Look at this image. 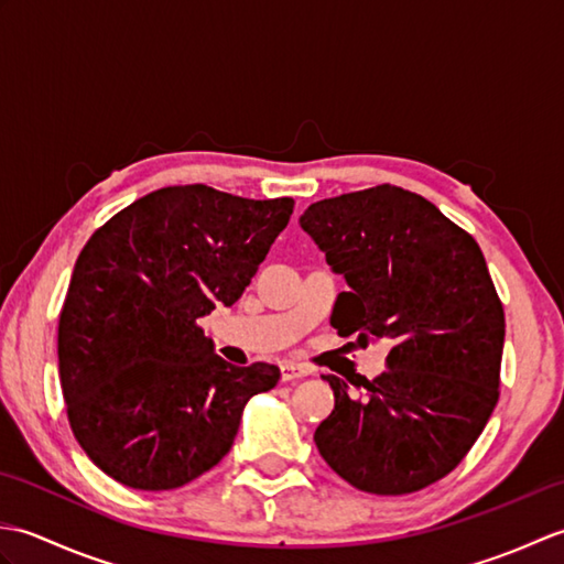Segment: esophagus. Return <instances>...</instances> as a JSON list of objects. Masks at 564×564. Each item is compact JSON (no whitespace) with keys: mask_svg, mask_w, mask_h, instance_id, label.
<instances>
[{"mask_svg":"<svg viewBox=\"0 0 564 564\" xmlns=\"http://www.w3.org/2000/svg\"><path fill=\"white\" fill-rule=\"evenodd\" d=\"M310 376V368L303 364H295V361H285L281 364V378L283 380H301Z\"/></svg>","mask_w":564,"mask_h":564,"instance_id":"1","label":"esophagus"}]
</instances>
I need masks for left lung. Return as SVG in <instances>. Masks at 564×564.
<instances>
[{"instance_id":"1","label":"left lung","mask_w":564,"mask_h":564,"mask_svg":"<svg viewBox=\"0 0 564 564\" xmlns=\"http://www.w3.org/2000/svg\"><path fill=\"white\" fill-rule=\"evenodd\" d=\"M301 227L349 285L332 327L392 341L386 373L358 378L361 394L322 376L334 410L317 451L364 492H419L465 458L499 400L505 310L482 251L434 203L390 184L317 200Z\"/></svg>"}]
</instances>
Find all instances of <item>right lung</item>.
Here are the masks:
<instances>
[{
    "label": "right lung",
    "mask_w": 564,
    "mask_h": 564,
    "mask_svg": "<svg viewBox=\"0 0 564 564\" xmlns=\"http://www.w3.org/2000/svg\"><path fill=\"white\" fill-rule=\"evenodd\" d=\"M293 198L203 184L130 203L84 245L59 313V386L72 434L116 482L176 489L232 448L271 364L232 366L198 327L230 307L291 220Z\"/></svg>",
    "instance_id": "1"
}]
</instances>
